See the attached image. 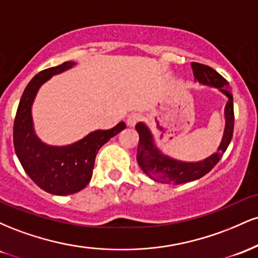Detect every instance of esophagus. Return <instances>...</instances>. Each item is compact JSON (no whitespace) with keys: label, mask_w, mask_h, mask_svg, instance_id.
Here are the masks:
<instances>
[{"label":"esophagus","mask_w":258,"mask_h":258,"mask_svg":"<svg viewBox=\"0 0 258 258\" xmlns=\"http://www.w3.org/2000/svg\"><path fill=\"white\" fill-rule=\"evenodd\" d=\"M139 120H141V116H139L138 114H131L128 117H127V121H126L127 126L133 127L136 125V123L138 122Z\"/></svg>","instance_id":"34e87169"}]
</instances>
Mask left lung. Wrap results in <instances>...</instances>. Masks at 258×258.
Instances as JSON below:
<instances>
[{"instance_id": "obj_1", "label": "left lung", "mask_w": 258, "mask_h": 258, "mask_svg": "<svg viewBox=\"0 0 258 258\" xmlns=\"http://www.w3.org/2000/svg\"><path fill=\"white\" fill-rule=\"evenodd\" d=\"M194 80L200 85H206L209 87H215L222 92L228 98L224 106V125L223 137L217 152L207 156L200 161H180L166 155L160 150L154 138L153 132L144 122H138L136 125L139 135V143L137 149V162L139 167L149 178L160 183H170V184H180V183L193 182L199 179L206 173H209L220 161L224 152L229 146L233 137L234 128V109L233 94L229 90V84L212 68L207 65L191 63Z\"/></svg>"}]
</instances>
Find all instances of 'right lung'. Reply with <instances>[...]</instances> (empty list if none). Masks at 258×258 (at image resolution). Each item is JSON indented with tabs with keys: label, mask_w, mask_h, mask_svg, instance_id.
I'll use <instances>...</instances> for the list:
<instances>
[{
	"label": "right lung",
	"mask_w": 258,
	"mask_h": 258,
	"mask_svg": "<svg viewBox=\"0 0 258 258\" xmlns=\"http://www.w3.org/2000/svg\"><path fill=\"white\" fill-rule=\"evenodd\" d=\"M75 65V61H65L35 75L23 93L14 120V150L20 164L41 189L53 195H69L82 190L92 178L98 150L126 128L125 122H119L110 130L90 132L67 146H51L41 141L35 132L32 120V104L37 92L52 76Z\"/></svg>",
	"instance_id": "add662e5"
}]
</instances>
